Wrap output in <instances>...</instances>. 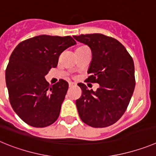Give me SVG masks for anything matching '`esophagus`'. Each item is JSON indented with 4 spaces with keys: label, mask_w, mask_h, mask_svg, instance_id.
<instances>
[{
    "label": "esophagus",
    "mask_w": 156,
    "mask_h": 156,
    "mask_svg": "<svg viewBox=\"0 0 156 156\" xmlns=\"http://www.w3.org/2000/svg\"><path fill=\"white\" fill-rule=\"evenodd\" d=\"M74 85H75V83L73 82H69V87H73Z\"/></svg>",
    "instance_id": "34e87169"
}]
</instances>
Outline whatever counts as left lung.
I'll list each match as a JSON object with an SVG mask.
<instances>
[{"instance_id": "obj_1", "label": "left lung", "mask_w": 156, "mask_h": 156, "mask_svg": "<svg viewBox=\"0 0 156 156\" xmlns=\"http://www.w3.org/2000/svg\"><path fill=\"white\" fill-rule=\"evenodd\" d=\"M89 46L92 60L86 82L97 83L96 91L79 83L82 95L76 101L81 120L92 127L111 126L127 108L135 87L134 64L125 47L115 38L101 34L73 36Z\"/></svg>"}]
</instances>
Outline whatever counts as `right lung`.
I'll return each instance as SVG.
<instances>
[{
	"instance_id": "add662e5",
	"label": "right lung",
	"mask_w": 156,
	"mask_h": 156,
	"mask_svg": "<svg viewBox=\"0 0 156 156\" xmlns=\"http://www.w3.org/2000/svg\"><path fill=\"white\" fill-rule=\"evenodd\" d=\"M76 43L70 36L40 35L19 43L5 71L9 101L26 123L45 127L57 120L69 83L50 85L44 76L55 68L62 52Z\"/></svg>"
}]
</instances>
